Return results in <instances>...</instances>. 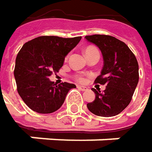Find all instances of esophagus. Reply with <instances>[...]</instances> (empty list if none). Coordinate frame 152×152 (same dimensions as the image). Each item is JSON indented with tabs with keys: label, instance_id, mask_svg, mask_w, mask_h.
I'll return each instance as SVG.
<instances>
[{
	"label": "esophagus",
	"instance_id": "obj_1",
	"mask_svg": "<svg viewBox=\"0 0 152 152\" xmlns=\"http://www.w3.org/2000/svg\"><path fill=\"white\" fill-rule=\"evenodd\" d=\"M77 89L80 90V91H84L87 90L86 87H84V86H80V85H77Z\"/></svg>",
	"mask_w": 152,
	"mask_h": 152
}]
</instances>
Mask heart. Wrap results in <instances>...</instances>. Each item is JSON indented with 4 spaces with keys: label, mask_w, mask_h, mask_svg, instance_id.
<instances>
[{
    "label": "heart",
    "mask_w": 152,
    "mask_h": 152,
    "mask_svg": "<svg viewBox=\"0 0 152 152\" xmlns=\"http://www.w3.org/2000/svg\"><path fill=\"white\" fill-rule=\"evenodd\" d=\"M91 48H93V47H88V48H86V50H89V49H91ZM86 50H85V51H86ZM76 79L78 82H81V83H83V82L84 81V78L82 76H77L76 77Z\"/></svg>",
    "instance_id": "b5f03b06"
}]
</instances>
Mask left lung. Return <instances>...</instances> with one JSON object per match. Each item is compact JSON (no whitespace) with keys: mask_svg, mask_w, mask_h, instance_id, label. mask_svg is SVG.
Listing matches in <instances>:
<instances>
[{"mask_svg":"<svg viewBox=\"0 0 152 152\" xmlns=\"http://www.w3.org/2000/svg\"><path fill=\"white\" fill-rule=\"evenodd\" d=\"M85 39L102 53L104 65L95 83L106 85L103 92L91 89L96 97L87 107L98 116H115L129 106L137 88L139 80L137 58L129 46L114 37L95 34Z\"/></svg>","mask_w":152,"mask_h":152,"instance_id":"obj_1","label":"left lung"}]
</instances>
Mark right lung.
I'll return each mask as SVG.
<instances>
[{"mask_svg":"<svg viewBox=\"0 0 152 152\" xmlns=\"http://www.w3.org/2000/svg\"><path fill=\"white\" fill-rule=\"evenodd\" d=\"M82 37L69 39L41 36L25 43L15 59L14 70L17 91L23 102L34 112L51 113L57 111L70 89L76 85H56L49 76L62 67L67 54Z\"/></svg>","mask_w":152,"mask_h":152,"instance_id":"obj_1","label":"right lung"}]
</instances>
